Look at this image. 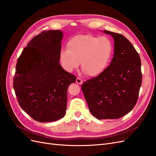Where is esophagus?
Masks as SVG:
<instances>
[{
  "mask_svg": "<svg viewBox=\"0 0 156 156\" xmlns=\"http://www.w3.org/2000/svg\"><path fill=\"white\" fill-rule=\"evenodd\" d=\"M76 83L79 84H81L83 83V80L77 77V79H76Z\"/></svg>",
  "mask_w": 156,
  "mask_h": 156,
  "instance_id": "esophagus-1",
  "label": "esophagus"
}]
</instances>
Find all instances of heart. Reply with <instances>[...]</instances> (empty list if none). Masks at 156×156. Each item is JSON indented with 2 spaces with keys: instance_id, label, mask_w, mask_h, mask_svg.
Returning a JSON list of instances; mask_svg holds the SVG:
<instances>
[{
  "instance_id": "heart-1",
  "label": "heart",
  "mask_w": 156,
  "mask_h": 156,
  "mask_svg": "<svg viewBox=\"0 0 156 156\" xmlns=\"http://www.w3.org/2000/svg\"><path fill=\"white\" fill-rule=\"evenodd\" d=\"M114 46L106 36L77 34L68 40L67 49H62L60 60L64 68L72 72L81 62L83 72L90 77L101 74L109 64Z\"/></svg>"
}]
</instances>
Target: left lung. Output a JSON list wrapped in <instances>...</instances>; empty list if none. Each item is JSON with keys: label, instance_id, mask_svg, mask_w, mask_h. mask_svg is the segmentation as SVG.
<instances>
[{"label": "left lung", "instance_id": "left-lung-1", "mask_svg": "<svg viewBox=\"0 0 156 156\" xmlns=\"http://www.w3.org/2000/svg\"><path fill=\"white\" fill-rule=\"evenodd\" d=\"M115 40L111 64L82 84L90 111L99 120L119 119L133 109L142 84L141 61L131 42L119 33L104 30Z\"/></svg>", "mask_w": 156, "mask_h": 156}]
</instances>
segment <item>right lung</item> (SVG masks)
Segmentation results:
<instances>
[{"label":"right lung","mask_w":156,"mask_h":156,"mask_svg":"<svg viewBox=\"0 0 156 156\" xmlns=\"http://www.w3.org/2000/svg\"><path fill=\"white\" fill-rule=\"evenodd\" d=\"M62 32L42 31L18 58L13 86L20 107L33 119L54 122L64 116L67 90L77 77L59 64Z\"/></svg>","instance_id":"1"}]
</instances>
